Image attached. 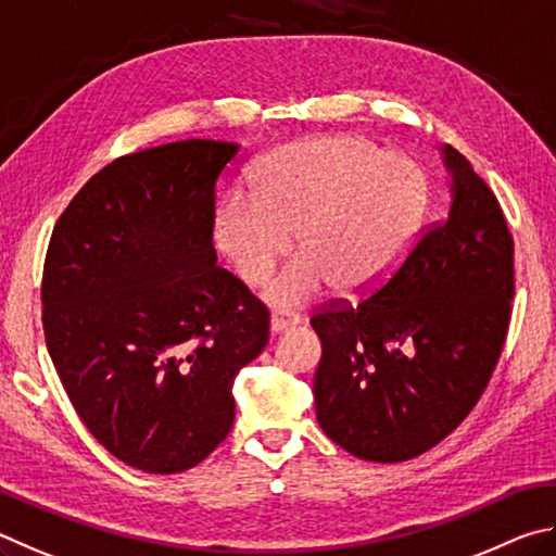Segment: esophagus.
I'll return each mask as SVG.
<instances>
[{
    "mask_svg": "<svg viewBox=\"0 0 556 556\" xmlns=\"http://www.w3.org/2000/svg\"><path fill=\"white\" fill-rule=\"evenodd\" d=\"M295 325H300V315H295V313H273L270 315V334H280Z\"/></svg>",
    "mask_w": 556,
    "mask_h": 556,
    "instance_id": "obj_1",
    "label": "esophagus"
}]
</instances>
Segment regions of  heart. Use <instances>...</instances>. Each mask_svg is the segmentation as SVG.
<instances>
[{"label":"heart","mask_w":556,"mask_h":556,"mask_svg":"<svg viewBox=\"0 0 556 556\" xmlns=\"http://www.w3.org/2000/svg\"><path fill=\"white\" fill-rule=\"evenodd\" d=\"M430 178L413 155L366 136L323 134L280 146L253 165L249 198L214 212V247L249 286L303 251L266 286V303L298 307L329 286L344 295L381 288L403 266L430 212Z\"/></svg>","instance_id":"heart-1"}]
</instances>
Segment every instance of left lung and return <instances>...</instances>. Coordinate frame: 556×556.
<instances>
[{
    "label": "left lung",
    "instance_id": "1",
    "mask_svg": "<svg viewBox=\"0 0 556 556\" xmlns=\"http://www.w3.org/2000/svg\"><path fill=\"white\" fill-rule=\"evenodd\" d=\"M440 153L446 219L376 295L309 323L323 342L317 422L366 462H407L454 432L489 386L508 334V224L471 163L452 146Z\"/></svg>",
    "mask_w": 556,
    "mask_h": 556
}]
</instances>
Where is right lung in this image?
<instances>
[{
    "label": "right lung",
    "instance_id": "right-lung-1",
    "mask_svg": "<svg viewBox=\"0 0 556 556\" xmlns=\"http://www.w3.org/2000/svg\"><path fill=\"white\" fill-rule=\"evenodd\" d=\"M241 146L129 153L58 219L43 268L48 354L87 430L146 473H178L233 422V378L268 344V309L212 247L214 182Z\"/></svg>",
    "mask_w": 556,
    "mask_h": 556
}]
</instances>
